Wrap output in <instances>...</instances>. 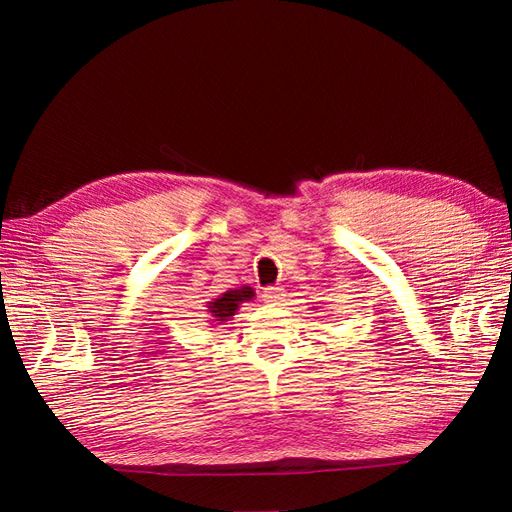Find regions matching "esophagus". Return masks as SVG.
<instances>
[{"mask_svg":"<svg viewBox=\"0 0 512 512\" xmlns=\"http://www.w3.org/2000/svg\"><path fill=\"white\" fill-rule=\"evenodd\" d=\"M262 297H264V301L266 303H270V306H277V303H281L284 301V288H279V286H268V288H264V292H262Z\"/></svg>","mask_w":512,"mask_h":512,"instance_id":"esophagus-1","label":"esophagus"}]
</instances>
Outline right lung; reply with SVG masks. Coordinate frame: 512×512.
<instances>
[{"label": "right lung", "instance_id": "1", "mask_svg": "<svg viewBox=\"0 0 512 512\" xmlns=\"http://www.w3.org/2000/svg\"><path fill=\"white\" fill-rule=\"evenodd\" d=\"M253 297H255V292H253V288H248V286L239 288V290H228V292H224L220 299L209 301V312L213 314L215 321H226L237 312L239 303H244V301L253 299Z\"/></svg>", "mask_w": 512, "mask_h": 512}]
</instances>
